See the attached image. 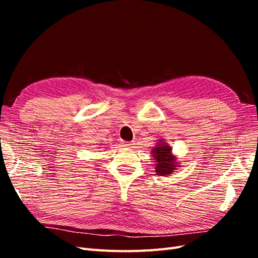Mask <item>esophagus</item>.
Instances as JSON below:
<instances>
[{
  "instance_id": "1",
  "label": "esophagus",
  "mask_w": 258,
  "mask_h": 258,
  "mask_svg": "<svg viewBox=\"0 0 258 258\" xmlns=\"http://www.w3.org/2000/svg\"><path fill=\"white\" fill-rule=\"evenodd\" d=\"M122 145L126 146V147H131L132 145H134V143H132V142H122Z\"/></svg>"
}]
</instances>
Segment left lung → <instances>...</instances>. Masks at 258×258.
Returning <instances> with one entry per match:
<instances>
[{"mask_svg": "<svg viewBox=\"0 0 258 258\" xmlns=\"http://www.w3.org/2000/svg\"><path fill=\"white\" fill-rule=\"evenodd\" d=\"M158 141L151 150L156 162L155 172L157 175L167 176L172 174L179 166L176 161V156L172 153V147L165 142L166 140H158Z\"/></svg>", "mask_w": 258, "mask_h": 258, "instance_id": "1", "label": "left lung"}]
</instances>
